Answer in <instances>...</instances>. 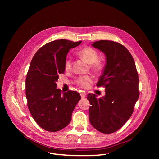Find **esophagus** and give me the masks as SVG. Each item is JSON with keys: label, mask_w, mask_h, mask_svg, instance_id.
Masks as SVG:
<instances>
[{"label": "esophagus", "mask_w": 159, "mask_h": 159, "mask_svg": "<svg viewBox=\"0 0 159 159\" xmlns=\"http://www.w3.org/2000/svg\"><path fill=\"white\" fill-rule=\"evenodd\" d=\"M80 95H81V98H84L85 96H86V93L85 92H81L80 93Z\"/></svg>", "instance_id": "34e87169"}]
</instances>
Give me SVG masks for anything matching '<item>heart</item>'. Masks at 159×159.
<instances>
[{
	"label": "heart",
	"mask_w": 159,
	"mask_h": 159,
	"mask_svg": "<svg viewBox=\"0 0 159 159\" xmlns=\"http://www.w3.org/2000/svg\"><path fill=\"white\" fill-rule=\"evenodd\" d=\"M78 54L80 56L84 58L88 64H91V68L95 71H99L102 69V64L97 61L98 59V54L93 48L91 47H85L78 51ZM71 68V61L70 57H68L65 61V70H70ZM92 81L90 76H81L78 80V84L81 87L86 88L89 82Z\"/></svg>",
	"instance_id": "heart-1"
}]
</instances>
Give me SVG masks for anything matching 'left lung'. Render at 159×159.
Returning <instances> with one entry per match:
<instances>
[{
  "mask_svg": "<svg viewBox=\"0 0 159 159\" xmlns=\"http://www.w3.org/2000/svg\"><path fill=\"white\" fill-rule=\"evenodd\" d=\"M105 56V65L98 86H105V95L98 99L89 93V119L101 133L109 134L123 127L133 112L139 98V77L133 57L119 43L99 40L91 44Z\"/></svg>",
  "mask_w": 159,
  "mask_h": 159,
  "instance_id": "obj_1",
  "label": "left lung"
}]
</instances>
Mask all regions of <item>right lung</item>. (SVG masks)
Returning <instances> with one entry per match:
<instances>
[{
	"label": "right lung",
	"mask_w": 159,
	"mask_h": 159,
	"mask_svg": "<svg viewBox=\"0 0 159 159\" xmlns=\"http://www.w3.org/2000/svg\"><path fill=\"white\" fill-rule=\"evenodd\" d=\"M81 43L67 40L52 41L40 48L31 61L26 79L28 107L37 124L46 131L56 132L68 125L81 99L77 91L61 93L56 88L59 75L65 71L69 50Z\"/></svg>",
	"instance_id": "right-lung-1"
}]
</instances>
